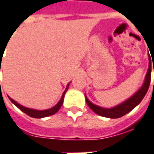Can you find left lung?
<instances>
[{
    "mask_svg": "<svg viewBox=\"0 0 154 154\" xmlns=\"http://www.w3.org/2000/svg\"><path fill=\"white\" fill-rule=\"evenodd\" d=\"M150 80H151V62L149 59V69H148V72H147V74L145 76L144 82L141 88L134 95H133L132 97L129 98L128 100H126L125 101H124L123 103L119 104L116 106L109 108V109L108 108H102V107L98 106L97 105L91 103L90 100L87 99V97L85 96L86 97V102L88 105V106L91 109V110H93L95 113L99 115V116L107 117V118H111V119L122 117L123 116L129 113V111H131L134 107L137 106L141 102V100L143 99V97L149 90Z\"/></svg>",
    "mask_w": 154,
    "mask_h": 154,
    "instance_id": "obj_1",
    "label": "left lung"
}]
</instances>
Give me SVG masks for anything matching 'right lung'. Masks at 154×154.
Wrapping results in <instances>:
<instances>
[{"instance_id": "1", "label": "right lung", "mask_w": 154, "mask_h": 154, "mask_svg": "<svg viewBox=\"0 0 154 154\" xmlns=\"http://www.w3.org/2000/svg\"><path fill=\"white\" fill-rule=\"evenodd\" d=\"M1 61H2V58H1ZM0 72H1V65H0ZM0 85H1V82H0ZM68 87H69V83L67 84V88H66V90L64 91L63 94V96H62V97H61L60 100L58 101V103H57L56 106H54V107H52V108H50V109H48V110H35V109L27 108V107L23 106H21V105H20L19 103H17L15 100L11 99L10 97H8L12 103L18 107L19 109L21 110V111H23L24 113H25L26 115H28L29 116L33 117V118H44V117H47V116H53V115H54L55 113H57V111L59 110V109H60L61 106H62V105H63V103L64 96H65V93H66V91H67V89H68Z\"/></svg>"}]
</instances>
